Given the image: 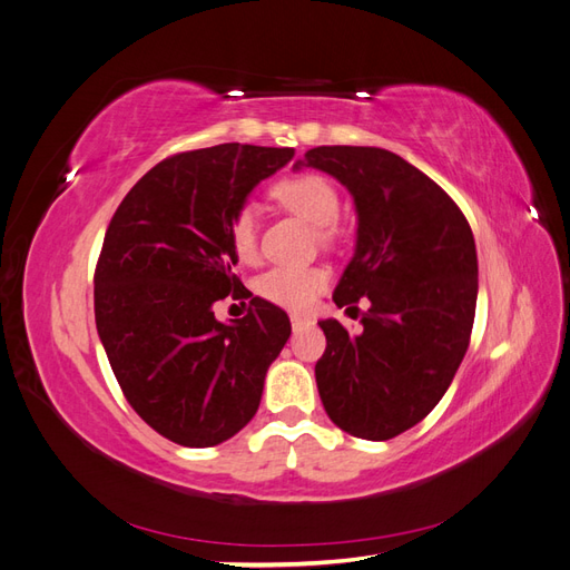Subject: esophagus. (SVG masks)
Wrapping results in <instances>:
<instances>
[{
    "instance_id": "1",
    "label": "esophagus",
    "mask_w": 570,
    "mask_h": 570,
    "mask_svg": "<svg viewBox=\"0 0 570 570\" xmlns=\"http://www.w3.org/2000/svg\"><path fill=\"white\" fill-rule=\"evenodd\" d=\"M289 324H293V328L297 331V328H302L304 324H309V318L302 316V314H293V316H289Z\"/></svg>"
}]
</instances>
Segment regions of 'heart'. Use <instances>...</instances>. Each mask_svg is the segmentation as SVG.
I'll use <instances>...</instances> for the list:
<instances>
[{"instance_id":"heart-1","label":"heart","mask_w":570,"mask_h":570,"mask_svg":"<svg viewBox=\"0 0 570 570\" xmlns=\"http://www.w3.org/2000/svg\"><path fill=\"white\" fill-rule=\"evenodd\" d=\"M273 198L287 210L304 217L309 225L318 227V237L333 239V222L338 219L341 200L338 193L326 178L316 174H302L277 180L273 186ZM227 237L232 252L242 261H252L256 254V217L252 207H239L227 222ZM328 273L318 266H275L258 275L256 293L277 307L307 309L316 295L324 293Z\"/></svg>"}]
</instances>
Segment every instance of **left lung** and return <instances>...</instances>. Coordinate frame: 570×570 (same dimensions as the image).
I'll return each instance as SVG.
<instances>
[{"label":"left lung","mask_w":570,"mask_h":570,"mask_svg":"<svg viewBox=\"0 0 570 570\" xmlns=\"http://www.w3.org/2000/svg\"><path fill=\"white\" fill-rule=\"evenodd\" d=\"M299 166L351 190L355 254L333 302L345 312L370 302L357 336L336 318L318 322V396L345 433L392 440L438 406L464 360L479 293L474 234L448 193L390 149L314 147Z\"/></svg>","instance_id":"1"}]
</instances>
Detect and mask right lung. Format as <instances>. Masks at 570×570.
I'll use <instances>...</instances> for the list:
<instances>
[{
    "label": "right lung",
    "instance_id": "1",
    "mask_svg": "<svg viewBox=\"0 0 570 570\" xmlns=\"http://www.w3.org/2000/svg\"><path fill=\"white\" fill-rule=\"evenodd\" d=\"M293 157V147L239 142L180 151L137 180L106 229L96 331L128 404L176 445L213 448L237 435L293 331L261 297L229 324L213 312L248 293L232 273L229 217Z\"/></svg>",
    "mask_w": 570,
    "mask_h": 570
}]
</instances>
